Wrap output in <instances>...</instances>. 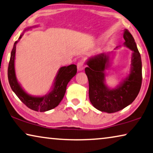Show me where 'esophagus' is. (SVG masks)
<instances>
[{"label":"esophagus","instance_id":"obj_1","mask_svg":"<svg viewBox=\"0 0 153 153\" xmlns=\"http://www.w3.org/2000/svg\"><path fill=\"white\" fill-rule=\"evenodd\" d=\"M77 70L79 71H81L84 70V65L82 62H79L77 63Z\"/></svg>","mask_w":153,"mask_h":153}]
</instances>
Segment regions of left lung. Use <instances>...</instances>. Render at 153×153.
<instances>
[{"instance_id":"left-lung-1","label":"left lung","mask_w":153,"mask_h":153,"mask_svg":"<svg viewBox=\"0 0 153 153\" xmlns=\"http://www.w3.org/2000/svg\"><path fill=\"white\" fill-rule=\"evenodd\" d=\"M124 45L133 51L130 73L115 88H109L106 84L105 70L110 67L111 55L100 53L86 60L85 68L89 84V99L93 106L102 112H117L133 102L140 92L142 80V59L134 38L124 29ZM117 47L116 48H117Z\"/></svg>"}]
</instances>
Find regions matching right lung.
<instances>
[{
    "mask_svg": "<svg viewBox=\"0 0 153 153\" xmlns=\"http://www.w3.org/2000/svg\"><path fill=\"white\" fill-rule=\"evenodd\" d=\"M32 27L25 29L24 32ZM24 32L20 36L19 40L16 41L13 45L12 51L11 52L10 60L9 63L7 71L9 82H10L11 89L15 93V94L28 108L35 111L45 112V111L56 108L62 101L65 96L68 83L76 76L77 73V66L71 65L67 67L65 66V67H60L55 77L51 91L47 93L46 95H43V96H34V95L27 93L18 82L16 75L14 64L16 45L20 38H22V36H23Z\"/></svg>",
    "mask_w": 153,
    "mask_h": 153,
    "instance_id": "1",
    "label": "right lung"
}]
</instances>
